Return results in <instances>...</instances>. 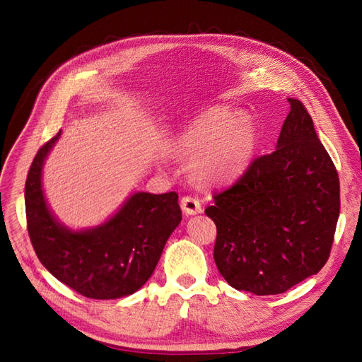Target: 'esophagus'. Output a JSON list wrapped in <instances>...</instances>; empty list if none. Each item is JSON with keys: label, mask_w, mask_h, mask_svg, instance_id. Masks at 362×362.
Instances as JSON below:
<instances>
[{"label": "esophagus", "mask_w": 362, "mask_h": 362, "mask_svg": "<svg viewBox=\"0 0 362 362\" xmlns=\"http://www.w3.org/2000/svg\"><path fill=\"white\" fill-rule=\"evenodd\" d=\"M181 208H182V211L187 214V216L202 213L201 201L196 198V196H192V194L182 196V198H181Z\"/></svg>", "instance_id": "1"}]
</instances>
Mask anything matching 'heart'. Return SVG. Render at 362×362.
<instances>
[{
  "label": "heart",
  "mask_w": 362,
  "mask_h": 362,
  "mask_svg": "<svg viewBox=\"0 0 362 362\" xmlns=\"http://www.w3.org/2000/svg\"><path fill=\"white\" fill-rule=\"evenodd\" d=\"M257 128L231 108H217L173 141L177 157L192 160L193 178L204 185H221L240 178L257 149Z\"/></svg>",
  "instance_id": "heart-1"
}]
</instances>
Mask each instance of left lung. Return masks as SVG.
<instances>
[{"instance_id":"8db88e82","label":"left lung","mask_w":362,"mask_h":362,"mask_svg":"<svg viewBox=\"0 0 362 362\" xmlns=\"http://www.w3.org/2000/svg\"><path fill=\"white\" fill-rule=\"evenodd\" d=\"M290 113L276 149L255 158L205 208L217 228L214 261L229 286L279 294L326 264L339 216V180L305 105Z\"/></svg>"}]
</instances>
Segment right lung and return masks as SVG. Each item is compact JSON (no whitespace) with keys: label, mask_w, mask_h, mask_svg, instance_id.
I'll list each match as a JSON object with an SVG mask.
<instances>
[{"label":"right lung","mask_w":362,"mask_h":362,"mask_svg":"<svg viewBox=\"0 0 362 362\" xmlns=\"http://www.w3.org/2000/svg\"><path fill=\"white\" fill-rule=\"evenodd\" d=\"M62 131L43 145L25 181L27 229L36 255L64 286L90 299L136 293L156 270L168 238L181 222L175 192L131 194L107 222L72 231L51 213L42 189V168Z\"/></svg>","instance_id":"add662e5"}]
</instances>
